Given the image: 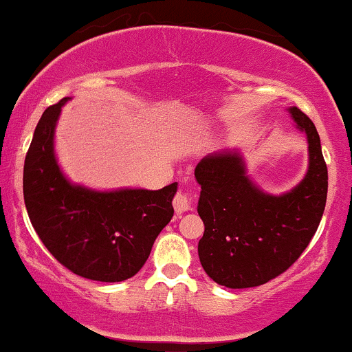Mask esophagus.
I'll return each mask as SVG.
<instances>
[{"instance_id":"obj_1","label":"esophagus","mask_w":352,"mask_h":352,"mask_svg":"<svg viewBox=\"0 0 352 352\" xmlns=\"http://www.w3.org/2000/svg\"><path fill=\"white\" fill-rule=\"evenodd\" d=\"M173 208L179 214L185 213V211L193 208V195H187L184 192L177 193V197L173 198Z\"/></svg>"}]
</instances>
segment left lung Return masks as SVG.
I'll list each match as a JSON object with an SVG mask.
<instances>
[{"label":"left lung","instance_id":"8db88e82","mask_svg":"<svg viewBox=\"0 0 352 352\" xmlns=\"http://www.w3.org/2000/svg\"><path fill=\"white\" fill-rule=\"evenodd\" d=\"M287 111L308 142L307 173L289 192L261 188L239 149L213 152L195 167L201 187L197 210L205 223L198 257L208 277L228 289H251L285 272L323 217L328 168L320 135L298 108Z\"/></svg>","mask_w":352,"mask_h":352}]
</instances>
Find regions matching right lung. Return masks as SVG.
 Segmentation results:
<instances>
[{"label":"right lung","mask_w":352,"mask_h":352,"mask_svg":"<svg viewBox=\"0 0 352 352\" xmlns=\"http://www.w3.org/2000/svg\"><path fill=\"white\" fill-rule=\"evenodd\" d=\"M70 96L42 114L24 162V203L49 252L80 277L122 282L141 270L173 217L179 184L160 190H95L74 184L55 154V128Z\"/></svg>","instance_id":"right-lung-1"}]
</instances>
